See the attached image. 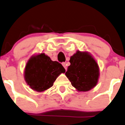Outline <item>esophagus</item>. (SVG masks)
<instances>
[{
	"instance_id": "esophagus-1",
	"label": "esophagus",
	"mask_w": 125,
	"mask_h": 125,
	"mask_svg": "<svg viewBox=\"0 0 125 125\" xmlns=\"http://www.w3.org/2000/svg\"><path fill=\"white\" fill-rule=\"evenodd\" d=\"M62 65L63 66V67L65 68V70H66V69H67V65H66V63H65V62H63V63H62Z\"/></svg>"
}]
</instances>
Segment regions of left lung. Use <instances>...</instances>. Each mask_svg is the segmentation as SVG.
Wrapping results in <instances>:
<instances>
[{
	"mask_svg": "<svg viewBox=\"0 0 125 125\" xmlns=\"http://www.w3.org/2000/svg\"><path fill=\"white\" fill-rule=\"evenodd\" d=\"M65 75L78 92H87L96 85L100 76L99 66L87 52L77 51L70 60Z\"/></svg>",
	"mask_w": 125,
	"mask_h": 125,
	"instance_id": "1",
	"label": "left lung"
}]
</instances>
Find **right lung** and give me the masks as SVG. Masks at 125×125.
Segmentation results:
<instances>
[{
  "label": "right lung",
  "instance_id": "1",
  "mask_svg": "<svg viewBox=\"0 0 125 125\" xmlns=\"http://www.w3.org/2000/svg\"><path fill=\"white\" fill-rule=\"evenodd\" d=\"M65 72L62 64L51 60L44 53H41L33 55L28 60L24 79L32 90L42 92L51 87L57 77Z\"/></svg>",
  "mask_w": 125,
  "mask_h": 125
}]
</instances>
